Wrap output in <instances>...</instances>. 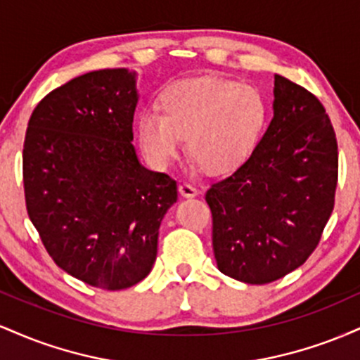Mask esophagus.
<instances>
[{
  "mask_svg": "<svg viewBox=\"0 0 360 360\" xmlns=\"http://www.w3.org/2000/svg\"><path fill=\"white\" fill-rule=\"evenodd\" d=\"M179 194L184 198H194L198 194V189L189 183H181L179 184Z\"/></svg>",
  "mask_w": 360,
  "mask_h": 360,
  "instance_id": "34e87169",
  "label": "esophagus"
}]
</instances>
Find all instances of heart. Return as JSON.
Instances as JSON below:
<instances>
[{"mask_svg":"<svg viewBox=\"0 0 360 360\" xmlns=\"http://www.w3.org/2000/svg\"><path fill=\"white\" fill-rule=\"evenodd\" d=\"M160 110L137 118V139L152 166L167 167L186 150L201 171L225 174L240 166L257 142L266 105L255 88L232 79H191L171 86Z\"/></svg>","mask_w":360,"mask_h":360,"instance_id":"1","label":"heart"}]
</instances>
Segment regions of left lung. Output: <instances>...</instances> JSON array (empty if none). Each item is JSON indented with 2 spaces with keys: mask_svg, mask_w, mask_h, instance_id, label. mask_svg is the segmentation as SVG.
<instances>
[{
  "mask_svg": "<svg viewBox=\"0 0 360 360\" xmlns=\"http://www.w3.org/2000/svg\"><path fill=\"white\" fill-rule=\"evenodd\" d=\"M272 108L249 159L205 196L218 269L247 284L272 283L307 262L335 205L337 139L323 105L276 74Z\"/></svg>",
  "mask_w": 360,
  "mask_h": 360,
  "instance_id": "1",
  "label": "left lung"
}]
</instances>
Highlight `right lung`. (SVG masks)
I'll return each instance as SVG.
<instances>
[{"label":"right lung","mask_w":360,"mask_h":360,"mask_svg":"<svg viewBox=\"0 0 360 360\" xmlns=\"http://www.w3.org/2000/svg\"><path fill=\"white\" fill-rule=\"evenodd\" d=\"M135 72L74 77L37 105L23 143L25 203L53 262L118 291L147 278L177 186L139 162Z\"/></svg>","instance_id":"obj_1"}]
</instances>
